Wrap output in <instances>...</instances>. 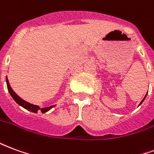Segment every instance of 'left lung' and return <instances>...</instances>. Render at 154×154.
I'll return each instance as SVG.
<instances>
[{"label": "left lung", "instance_id": "left-lung-1", "mask_svg": "<svg viewBox=\"0 0 154 154\" xmlns=\"http://www.w3.org/2000/svg\"><path fill=\"white\" fill-rule=\"evenodd\" d=\"M146 97H147V94H146V95H145V97H144V98H143V100H142V101H141V102H140V104H139V106H140V105H141V104H142L143 102V100H145Z\"/></svg>", "mask_w": 154, "mask_h": 154}]
</instances>
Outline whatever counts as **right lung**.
I'll return each mask as SVG.
<instances>
[{
    "label": "right lung",
    "instance_id": "add662e5",
    "mask_svg": "<svg viewBox=\"0 0 154 154\" xmlns=\"http://www.w3.org/2000/svg\"><path fill=\"white\" fill-rule=\"evenodd\" d=\"M6 84H7V89H8V91L10 95L11 96V97L14 99L16 103L18 104L19 106H20L23 108H25L26 110H29L31 112H34V113H38V110H41L42 113H45L47 112L49 110H51L52 108H54V106H56V105H54V106H48V107H44V108H40L38 106H36V105H33V104H30L25 101V100H23L22 98L19 97L17 94L15 93L14 91L12 90L11 87L10 86V83H9V81L7 79V77H6Z\"/></svg>",
    "mask_w": 154,
    "mask_h": 154
}]
</instances>
